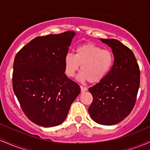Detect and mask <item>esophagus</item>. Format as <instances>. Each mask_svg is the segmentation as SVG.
Wrapping results in <instances>:
<instances>
[{"mask_svg":"<svg viewBox=\"0 0 150 150\" xmlns=\"http://www.w3.org/2000/svg\"><path fill=\"white\" fill-rule=\"evenodd\" d=\"M80 88H81V93H84V92H85L88 90V88H86V87L81 86Z\"/></svg>","mask_w":150,"mask_h":150,"instance_id":"1","label":"esophagus"}]
</instances>
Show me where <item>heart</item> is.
I'll use <instances>...</instances> for the list:
<instances>
[{
  "instance_id": "obj_1",
  "label": "heart",
  "mask_w": 150,
  "mask_h": 150,
  "mask_svg": "<svg viewBox=\"0 0 150 150\" xmlns=\"http://www.w3.org/2000/svg\"><path fill=\"white\" fill-rule=\"evenodd\" d=\"M113 64V56L111 52L103 50L93 43H86L79 46L75 55L67 53L65 57V73L72 78L81 66L80 78L96 83L103 80Z\"/></svg>"
}]
</instances>
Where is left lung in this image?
Here are the masks:
<instances>
[{"label": "left lung", "instance_id": "8db88e82", "mask_svg": "<svg viewBox=\"0 0 150 150\" xmlns=\"http://www.w3.org/2000/svg\"><path fill=\"white\" fill-rule=\"evenodd\" d=\"M110 46L114 63L106 77L89 88L93 97L88 108L95 122L103 125L117 124L127 117L136 103L140 71L134 53L116 39H100Z\"/></svg>", "mask_w": 150, "mask_h": 150}]
</instances>
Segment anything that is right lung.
<instances>
[{"label": "right lung", "instance_id": "obj_1", "mask_svg": "<svg viewBox=\"0 0 150 150\" xmlns=\"http://www.w3.org/2000/svg\"><path fill=\"white\" fill-rule=\"evenodd\" d=\"M75 35L66 31L36 37L15 57L13 91L25 115L38 125L61 124L80 93L65 74V57Z\"/></svg>", "mask_w": 150, "mask_h": 150}]
</instances>
